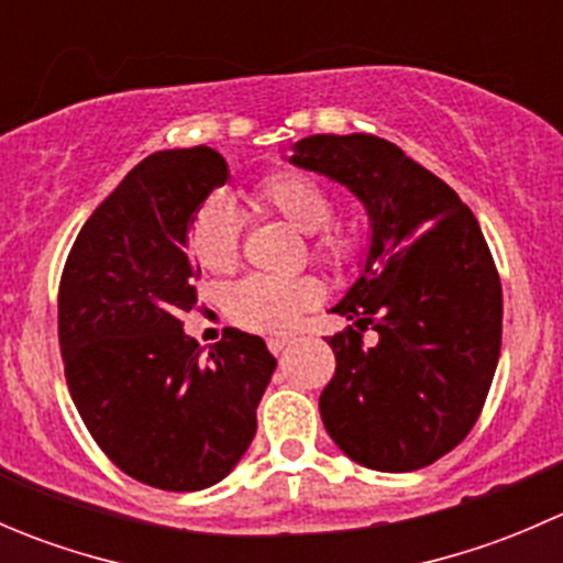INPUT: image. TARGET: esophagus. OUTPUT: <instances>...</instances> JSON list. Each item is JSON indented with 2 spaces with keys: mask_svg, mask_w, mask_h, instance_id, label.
<instances>
[{
  "mask_svg": "<svg viewBox=\"0 0 563 563\" xmlns=\"http://www.w3.org/2000/svg\"><path fill=\"white\" fill-rule=\"evenodd\" d=\"M266 345H269L272 354H280L286 345H291V340H288V338H269V340H266Z\"/></svg>",
  "mask_w": 563,
  "mask_h": 563,
  "instance_id": "esophagus-1",
  "label": "esophagus"
}]
</instances>
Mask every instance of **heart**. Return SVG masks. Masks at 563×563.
Wrapping results in <instances>:
<instances>
[{"instance_id": "heart-1", "label": "heart", "mask_w": 563, "mask_h": 563, "mask_svg": "<svg viewBox=\"0 0 563 563\" xmlns=\"http://www.w3.org/2000/svg\"><path fill=\"white\" fill-rule=\"evenodd\" d=\"M250 207L261 218H275L305 234L308 258L321 269L340 275L360 261V231L349 220H338L332 190L316 176L277 172L250 187ZM242 223L223 198H209L187 225V253L212 275H231L240 264ZM321 286L313 277L269 280L247 277L229 294V318L236 327L258 334L291 332L299 316L316 308Z\"/></svg>"}]
</instances>
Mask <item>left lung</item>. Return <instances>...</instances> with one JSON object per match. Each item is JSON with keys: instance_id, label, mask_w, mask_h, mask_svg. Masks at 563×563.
<instances>
[{"instance_id": "8db88e82", "label": "left lung", "mask_w": 563, "mask_h": 563, "mask_svg": "<svg viewBox=\"0 0 563 563\" xmlns=\"http://www.w3.org/2000/svg\"><path fill=\"white\" fill-rule=\"evenodd\" d=\"M291 163L349 187L373 225L365 269L332 308L356 327L327 340L338 367L318 400L323 428L367 468H424L471 433L496 376L504 299L490 247L457 192L391 141L310 135Z\"/></svg>"}]
</instances>
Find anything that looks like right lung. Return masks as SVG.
<instances>
[{"instance_id": "1", "label": "right lung", "mask_w": 563, "mask_h": 563, "mask_svg": "<svg viewBox=\"0 0 563 563\" xmlns=\"http://www.w3.org/2000/svg\"><path fill=\"white\" fill-rule=\"evenodd\" d=\"M225 179L209 146L155 152L95 209L62 269L73 402L106 457L161 490H203L240 463L277 365L264 340L240 329H225L207 356L181 332L201 272L187 225Z\"/></svg>"}]
</instances>
